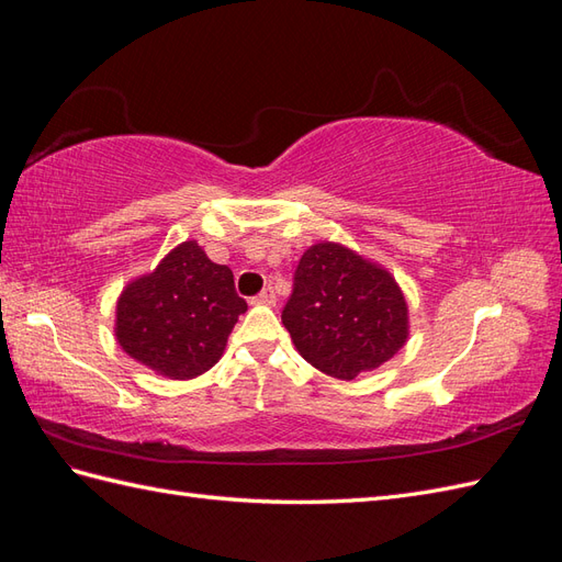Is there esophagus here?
I'll use <instances>...</instances> for the list:
<instances>
[{"mask_svg": "<svg viewBox=\"0 0 562 562\" xmlns=\"http://www.w3.org/2000/svg\"><path fill=\"white\" fill-rule=\"evenodd\" d=\"M251 304H256V306H272V304H276V292H272V286H266L263 292L254 296Z\"/></svg>", "mask_w": 562, "mask_h": 562, "instance_id": "1", "label": "esophagus"}]
</instances>
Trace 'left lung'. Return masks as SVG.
<instances>
[{
  "label": "left lung",
  "instance_id": "8db88e82",
  "mask_svg": "<svg viewBox=\"0 0 562 562\" xmlns=\"http://www.w3.org/2000/svg\"><path fill=\"white\" fill-rule=\"evenodd\" d=\"M282 323L299 355L340 381L383 367L409 340V306L397 280L337 241L304 251Z\"/></svg>",
  "mask_w": 562,
  "mask_h": 562
}]
</instances>
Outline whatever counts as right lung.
<instances>
[{
    "label": "right lung",
    "instance_id": "add662e5",
    "mask_svg": "<svg viewBox=\"0 0 562 562\" xmlns=\"http://www.w3.org/2000/svg\"><path fill=\"white\" fill-rule=\"evenodd\" d=\"M246 302L227 266L181 241L158 268L128 282L116 299L114 337L128 357L172 381L213 369L225 355Z\"/></svg>",
    "mask_w": 562,
    "mask_h": 562
}]
</instances>
